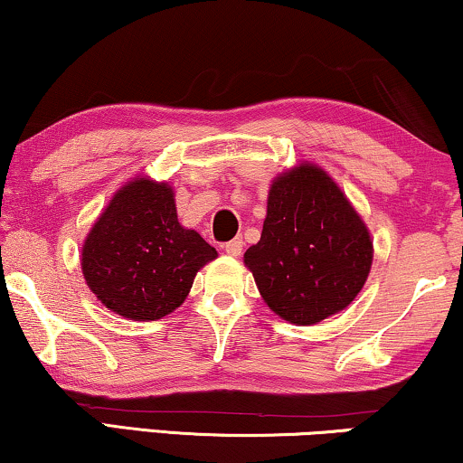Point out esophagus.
Returning a JSON list of instances; mask_svg holds the SVG:
<instances>
[{
  "label": "esophagus",
  "mask_w": 463,
  "mask_h": 463,
  "mask_svg": "<svg viewBox=\"0 0 463 463\" xmlns=\"http://www.w3.org/2000/svg\"><path fill=\"white\" fill-rule=\"evenodd\" d=\"M223 250L227 252V255L238 257L240 252H242V238H233L232 242H227V244L223 246Z\"/></svg>",
  "instance_id": "obj_1"
}]
</instances>
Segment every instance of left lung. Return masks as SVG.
Wrapping results in <instances>:
<instances>
[{
  "mask_svg": "<svg viewBox=\"0 0 463 463\" xmlns=\"http://www.w3.org/2000/svg\"><path fill=\"white\" fill-rule=\"evenodd\" d=\"M244 265L271 312L297 326L350 306L373 265V238L352 202L318 164L274 176L261 240Z\"/></svg>",
  "mask_w": 463,
  "mask_h": 463,
  "instance_id": "left-lung-1",
  "label": "left lung"
}]
</instances>
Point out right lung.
<instances>
[{"instance_id": "add662e5", "label": "right lung", "mask_w": 463, "mask_h": 463, "mask_svg": "<svg viewBox=\"0 0 463 463\" xmlns=\"http://www.w3.org/2000/svg\"><path fill=\"white\" fill-rule=\"evenodd\" d=\"M217 250L176 219L168 181L138 175L113 194L81 244L88 288L113 314L160 320L183 306Z\"/></svg>"}]
</instances>
